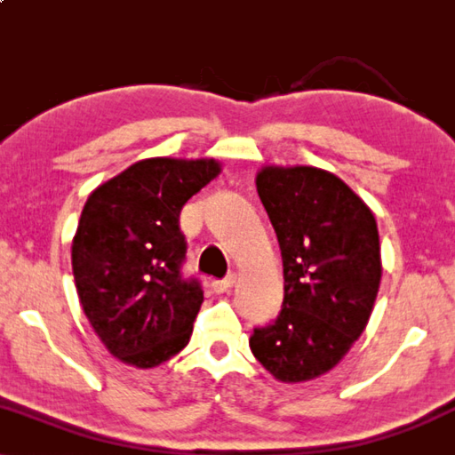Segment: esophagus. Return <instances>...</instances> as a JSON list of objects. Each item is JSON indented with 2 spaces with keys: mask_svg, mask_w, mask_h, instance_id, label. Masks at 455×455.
Listing matches in <instances>:
<instances>
[{
  "mask_svg": "<svg viewBox=\"0 0 455 455\" xmlns=\"http://www.w3.org/2000/svg\"><path fill=\"white\" fill-rule=\"evenodd\" d=\"M234 284H235V276L232 275V276L223 278V281H213L212 283V289H213V292H218V295H221V292H228L229 289H232Z\"/></svg>",
  "mask_w": 455,
  "mask_h": 455,
  "instance_id": "34e87169",
  "label": "esophagus"
}]
</instances>
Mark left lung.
Listing matches in <instances>:
<instances>
[{"label":"left lung","instance_id":"1","mask_svg":"<svg viewBox=\"0 0 455 455\" xmlns=\"http://www.w3.org/2000/svg\"><path fill=\"white\" fill-rule=\"evenodd\" d=\"M256 188L283 256L281 315L250 338L254 358L286 384L330 372L366 330L380 289L379 226L333 172L267 164Z\"/></svg>","mask_w":455,"mask_h":455}]
</instances>
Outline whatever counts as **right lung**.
Instances as JSON below:
<instances>
[{
    "label": "right lung",
    "mask_w": 455,
    "mask_h": 455,
    "mask_svg": "<svg viewBox=\"0 0 455 455\" xmlns=\"http://www.w3.org/2000/svg\"><path fill=\"white\" fill-rule=\"evenodd\" d=\"M220 172L215 158H144L89 195L71 246L76 295L124 364L156 368L191 339L204 291L180 276L179 215Z\"/></svg>",
    "instance_id": "right-lung-1"
}]
</instances>
